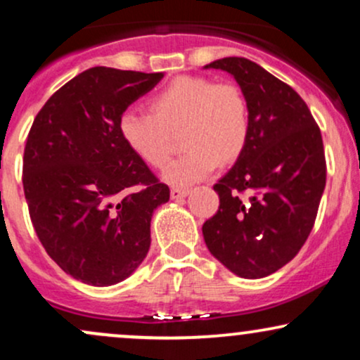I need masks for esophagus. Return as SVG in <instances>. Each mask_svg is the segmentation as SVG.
<instances>
[{"instance_id":"esophagus-1","label":"esophagus","mask_w":360,"mask_h":360,"mask_svg":"<svg viewBox=\"0 0 360 360\" xmlns=\"http://www.w3.org/2000/svg\"><path fill=\"white\" fill-rule=\"evenodd\" d=\"M189 194L188 189H179V188H172L171 189V200H183V198H186Z\"/></svg>"}]
</instances>
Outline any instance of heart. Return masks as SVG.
I'll return each mask as SVG.
<instances>
[{
  "label": "heart",
  "instance_id": "heart-1",
  "mask_svg": "<svg viewBox=\"0 0 360 360\" xmlns=\"http://www.w3.org/2000/svg\"><path fill=\"white\" fill-rule=\"evenodd\" d=\"M152 113L128 108L118 130L135 155L162 167L171 155L172 135L183 128L188 148L164 169L162 179L186 188L200 183L218 162H235L250 134V113L242 89L233 82H213L201 76H179L148 101Z\"/></svg>",
  "mask_w": 360,
  "mask_h": 360
}]
</instances>
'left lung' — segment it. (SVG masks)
Listing matches in <instances>:
<instances>
[{
  "mask_svg": "<svg viewBox=\"0 0 360 360\" xmlns=\"http://www.w3.org/2000/svg\"><path fill=\"white\" fill-rule=\"evenodd\" d=\"M205 69L229 72L250 113L242 155L213 186L220 206L205 221V243L233 274L266 278L286 266L311 232L326 181L323 140L300 94L255 62L225 57ZM242 192L250 198L242 200Z\"/></svg>",
  "mask_w": 360,
  "mask_h": 360,
  "instance_id": "8db88e82",
  "label": "left lung"
}]
</instances>
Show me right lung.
Wrapping results in <instances>:
<instances>
[{"label":"right lung","instance_id":"add662e5","mask_svg":"<svg viewBox=\"0 0 360 360\" xmlns=\"http://www.w3.org/2000/svg\"><path fill=\"white\" fill-rule=\"evenodd\" d=\"M162 77L91 68L56 91L30 128L23 191L32 223L53 262L81 283L111 286L134 274L154 210L169 201L118 130L120 115Z\"/></svg>","mask_w":360,"mask_h":360}]
</instances>
